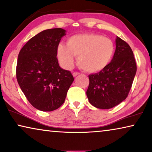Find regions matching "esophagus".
Segmentation results:
<instances>
[{
	"label": "esophagus",
	"mask_w": 152,
	"mask_h": 152,
	"mask_svg": "<svg viewBox=\"0 0 152 152\" xmlns=\"http://www.w3.org/2000/svg\"><path fill=\"white\" fill-rule=\"evenodd\" d=\"M73 76L74 77H76V76H77L78 75H79V74H80V73H79V72H74L73 74Z\"/></svg>",
	"instance_id": "34e87169"
}]
</instances>
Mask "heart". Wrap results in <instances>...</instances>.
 <instances>
[{
    "mask_svg": "<svg viewBox=\"0 0 152 152\" xmlns=\"http://www.w3.org/2000/svg\"><path fill=\"white\" fill-rule=\"evenodd\" d=\"M114 53V45L109 38L93 33L72 36L67 45L59 44L57 55L60 63L65 69L73 67L75 56L81 69L95 73L101 71L110 63Z\"/></svg>",
    "mask_w": 152,
    "mask_h": 152,
    "instance_id": "heart-1",
    "label": "heart"
}]
</instances>
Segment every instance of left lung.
Listing matches in <instances>:
<instances>
[{
    "label": "left lung",
    "mask_w": 152,
    "mask_h": 152,
    "mask_svg": "<svg viewBox=\"0 0 152 152\" xmlns=\"http://www.w3.org/2000/svg\"><path fill=\"white\" fill-rule=\"evenodd\" d=\"M136 73V61L131 48L117 36L112 61L98 73L89 76L86 92L89 102L102 110L118 105L127 97Z\"/></svg>",
    "instance_id": "8db88e82"
}]
</instances>
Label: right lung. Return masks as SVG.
Masks as SVG:
<instances>
[{"label":"right lung","instance_id":"add662e5","mask_svg":"<svg viewBox=\"0 0 152 152\" xmlns=\"http://www.w3.org/2000/svg\"><path fill=\"white\" fill-rule=\"evenodd\" d=\"M66 30L46 29L31 38L18 56L16 78L31 105L42 112L59 108L74 80L71 72L59 66L57 49Z\"/></svg>","mask_w":152,"mask_h":152}]
</instances>
